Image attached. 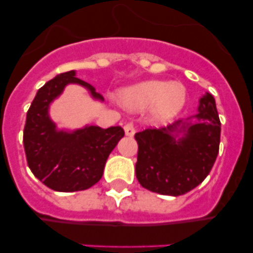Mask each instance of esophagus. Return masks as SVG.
<instances>
[{"mask_svg":"<svg viewBox=\"0 0 253 253\" xmlns=\"http://www.w3.org/2000/svg\"><path fill=\"white\" fill-rule=\"evenodd\" d=\"M124 131H125V135H128V137H133L134 134H135V128H134L133 123H128V124H125Z\"/></svg>","mask_w":253,"mask_h":253,"instance_id":"34e87169","label":"esophagus"}]
</instances>
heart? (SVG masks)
I'll return each instance as SVG.
<instances>
[{
	"mask_svg": "<svg viewBox=\"0 0 253 253\" xmlns=\"http://www.w3.org/2000/svg\"><path fill=\"white\" fill-rule=\"evenodd\" d=\"M186 87L177 81L146 80L125 87L119 92V101L129 111L151 109L152 118L166 123L180 114L186 102Z\"/></svg>",
	"mask_w": 253,
	"mask_h": 253,
	"instance_id": "heart-1",
	"label": "heart"
}]
</instances>
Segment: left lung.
<instances>
[{"instance_id": "1", "label": "left lung", "mask_w": 253, "mask_h": 253, "mask_svg": "<svg viewBox=\"0 0 253 253\" xmlns=\"http://www.w3.org/2000/svg\"><path fill=\"white\" fill-rule=\"evenodd\" d=\"M135 140V175L144 189L169 196L189 193L209 175L219 152L220 120L213 95L199 99L194 116L139 131Z\"/></svg>"}]
</instances>
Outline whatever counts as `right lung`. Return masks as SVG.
<instances>
[{
	"label": "right lung",
	"mask_w": 253,
	"mask_h": 253,
	"mask_svg": "<svg viewBox=\"0 0 253 253\" xmlns=\"http://www.w3.org/2000/svg\"><path fill=\"white\" fill-rule=\"evenodd\" d=\"M68 84L82 86L93 100L104 101L95 87L76 77V71L60 73L38 90L24 128L29 169L45 186L59 193L81 191L97 184L109 154L124 137L120 126L102 129L84 125L75 130L58 128L49 107Z\"/></svg>",
	"instance_id": "1"
}]
</instances>
